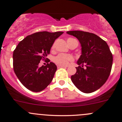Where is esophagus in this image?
Returning <instances> with one entry per match:
<instances>
[{
  "label": "esophagus",
  "instance_id": "34e87169",
  "mask_svg": "<svg viewBox=\"0 0 122 122\" xmlns=\"http://www.w3.org/2000/svg\"><path fill=\"white\" fill-rule=\"evenodd\" d=\"M66 67V66H57V68H65Z\"/></svg>",
  "mask_w": 122,
  "mask_h": 122
}]
</instances>
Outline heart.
<instances>
[{"label": "heart", "mask_w": 122, "mask_h": 122, "mask_svg": "<svg viewBox=\"0 0 122 122\" xmlns=\"http://www.w3.org/2000/svg\"><path fill=\"white\" fill-rule=\"evenodd\" d=\"M73 40H74V39L71 38H69L67 39V42L68 45L70 46L71 44V42ZM54 48H55V44H53L52 45V47L51 49L54 50ZM74 60L73 56L71 55L70 54H60L58 55H56V56L54 58L53 61L55 62V64H56L58 66H67V64L71 61H72Z\"/></svg>", "instance_id": "obj_1"}]
</instances>
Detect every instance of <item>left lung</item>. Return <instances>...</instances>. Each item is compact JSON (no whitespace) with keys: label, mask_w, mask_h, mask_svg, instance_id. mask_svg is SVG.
<instances>
[{"label":"left lung","mask_w":122,"mask_h":122,"mask_svg":"<svg viewBox=\"0 0 122 122\" xmlns=\"http://www.w3.org/2000/svg\"><path fill=\"white\" fill-rule=\"evenodd\" d=\"M67 32L77 38L82 46V54L77 61L79 66L71 76V81L83 93L97 90L106 82L112 67L113 55L107 44L93 33L80 30Z\"/></svg>","instance_id":"obj_1"}]
</instances>
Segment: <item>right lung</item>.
Segmentation results:
<instances>
[{
	"mask_svg": "<svg viewBox=\"0 0 122 122\" xmlns=\"http://www.w3.org/2000/svg\"><path fill=\"white\" fill-rule=\"evenodd\" d=\"M63 32H38L28 35L13 51V67L16 76L26 88L34 92L45 89L52 81L56 66L53 62L38 66L47 55L55 39ZM50 60H48V62Z\"/></svg>",
	"mask_w": 122,
	"mask_h": 122,
	"instance_id": "obj_1",
	"label": "right lung"
}]
</instances>
